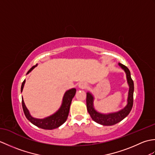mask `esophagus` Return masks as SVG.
I'll return each instance as SVG.
<instances>
[{"label": "esophagus", "mask_w": 155, "mask_h": 155, "mask_svg": "<svg viewBox=\"0 0 155 155\" xmlns=\"http://www.w3.org/2000/svg\"><path fill=\"white\" fill-rule=\"evenodd\" d=\"M78 87L81 88H86L87 87V84L86 83H84V82H81V83H79L78 84Z\"/></svg>", "instance_id": "1"}]
</instances>
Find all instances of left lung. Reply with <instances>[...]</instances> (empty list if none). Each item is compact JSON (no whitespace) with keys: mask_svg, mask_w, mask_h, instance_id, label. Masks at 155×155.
Here are the masks:
<instances>
[{"mask_svg":"<svg viewBox=\"0 0 155 155\" xmlns=\"http://www.w3.org/2000/svg\"><path fill=\"white\" fill-rule=\"evenodd\" d=\"M120 67L123 69L127 74V78L128 84L129 85V91L128 96V104L123 110L117 113H110L108 114H104L98 113L94 110L93 107V97L91 93H87V107L88 113L94 121L96 123L105 125V126H111L118 123L128 116L132 109L133 105V92H134V83L130 77V72L126 66L119 63Z\"/></svg>","mask_w":155,"mask_h":155,"instance_id":"left-lung-1","label":"left lung"}]
</instances>
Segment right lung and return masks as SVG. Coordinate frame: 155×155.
Wrapping results in <instances>:
<instances>
[{
	"mask_svg": "<svg viewBox=\"0 0 155 155\" xmlns=\"http://www.w3.org/2000/svg\"><path fill=\"white\" fill-rule=\"evenodd\" d=\"M37 64L33 66V67L28 71L27 74L29 73V72H30L35 67H37ZM25 83V80L23 81L22 83L21 92L22 91ZM75 88H72V89H70L66 92L63 97V99H62V105L61 108H59V110L54 114H52L48 117L43 118V119H38V118H35L31 116L28 109L25 106L23 98H22V106L23 108V111H24V113L25 114V117H27V119L30 121L31 123L35 124V126H37L39 128H43V129L52 130L54 129V128H58V127H60L61 125L64 123L65 121L67 120L69 113V110H70L71 102L72 98H73L74 96L75 95Z\"/></svg>",
	"mask_w": 155,
	"mask_h": 155,
	"instance_id": "obj_1",
	"label": "right lung"
}]
</instances>
